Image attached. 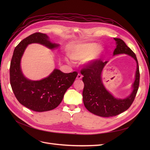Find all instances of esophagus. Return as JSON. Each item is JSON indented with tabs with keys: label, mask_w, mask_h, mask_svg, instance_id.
I'll use <instances>...</instances> for the list:
<instances>
[{
	"label": "esophagus",
	"mask_w": 150,
	"mask_h": 150,
	"mask_svg": "<svg viewBox=\"0 0 150 150\" xmlns=\"http://www.w3.org/2000/svg\"><path fill=\"white\" fill-rule=\"evenodd\" d=\"M82 78H83V76L81 75V74H78V76H77V78H76V79H78V80H79V79H82Z\"/></svg>",
	"instance_id": "34e87169"
}]
</instances>
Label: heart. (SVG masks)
<instances>
[{
	"mask_svg": "<svg viewBox=\"0 0 150 150\" xmlns=\"http://www.w3.org/2000/svg\"><path fill=\"white\" fill-rule=\"evenodd\" d=\"M104 51V48L96 43H83L72 47L69 56L75 61L85 60L84 64L89 66L100 59Z\"/></svg>",
	"mask_w": 150,
	"mask_h": 150,
	"instance_id": "1",
	"label": "heart"
}]
</instances>
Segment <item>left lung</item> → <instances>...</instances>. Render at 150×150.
I'll return each mask as SVG.
<instances>
[{"label": "left lung", "instance_id": "8db88e82", "mask_svg": "<svg viewBox=\"0 0 150 150\" xmlns=\"http://www.w3.org/2000/svg\"><path fill=\"white\" fill-rule=\"evenodd\" d=\"M114 39L116 47L113 52V56L125 54L132 57L137 62V71L132 85V92L128 97L124 99L115 98L104 86L102 81V72L108 61H99L92 66L83 68L81 71L84 76L83 96L84 106L89 112L101 117L115 116L128 110L134 101L139 84V66L135 54L122 39Z\"/></svg>", "mask_w": 150, "mask_h": 150}]
</instances>
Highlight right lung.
<instances>
[{
    "label": "right lung",
    "mask_w": 150,
    "mask_h": 150,
    "mask_svg": "<svg viewBox=\"0 0 150 150\" xmlns=\"http://www.w3.org/2000/svg\"><path fill=\"white\" fill-rule=\"evenodd\" d=\"M33 43L43 45L49 49L59 46V44L50 41L47 35L40 33L31 34L22 40L13 51L11 62V85L15 96L22 105L34 111H47L56 108L61 103L78 73H64L54 69L47 77L39 81L25 78L21 69V59L26 47Z\"/></svg>",
    "instance_id": "add662e5"
}]
</instances>
